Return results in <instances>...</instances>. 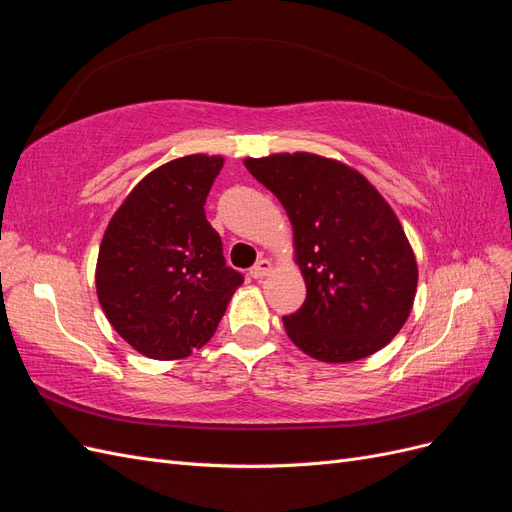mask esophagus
Segmentation results:
<instances>
[{"instance_id": "1", "label": "esophagus", "mask_w": 512, "mask_h": 512, "mask_svg": "<svg viewBox=\"0 0 512 512\" xmlns=\"http://www.w3.org/2000/svg\"><path fill=\"white\" fill-rule=\"evenodd\" d=\"M271 269H273L271 260H267V258H260V260L256 262V265L250 269V275L254 277V280H260V277L269 275V273H271Z\"/></svg>"}]
</instances>
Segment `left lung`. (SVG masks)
Returning a JSON list of instances; mask_svg holds the SVG:
<instances>
[{
	"label": "left lung",
	"instance_id": "1",
	"mask_svg": "<svg viewBox=\"0 0 512 512\" xmlns=\"http://www.w3.org/2000/svg\"><path fill=\"white\" fill-rule=\"evenodd\" d=\"M245 168L284 205L307 297L284 316L292 344L324 363L378 352L404 327L416 294L414 252L397 215L354 168L275 153Z\"/></svg>",
	"mask_w": 512,
	"mask_h": 512
}]
</instances>
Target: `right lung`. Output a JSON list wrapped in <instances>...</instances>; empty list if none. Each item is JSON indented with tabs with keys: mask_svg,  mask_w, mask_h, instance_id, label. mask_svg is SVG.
<instances>
[{
	"mask_svg": "<svg viewBox=\"0 0 512 512\" xmlns=\"http://www.w3.org/2000/svg\"><path fill=\"white\" fill-rule=\"evenodd\" d=\"M224 158L185 156L149 173L102 237L96 290L108 322L149 359L190 356L213 337L243 275L205 203Z\"/></svg>",
	"mask_w": 512,
	"mask_h": 512,
	"instance_id": "right-lung-1",
	"label": "right lung"
}]
</instances>
